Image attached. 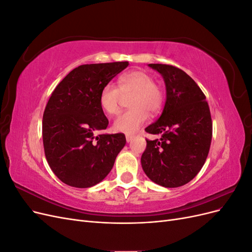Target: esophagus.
<instances>
[{
  "instance_id": "1",
  "label": "esophagus",
  "mask_w": 252,
  "mask_h": 252,
  "mask_svg": "<svg viewBox=\"0 0 252 252\" xmlns=\"http://www.w3.org/2000/svg\"><path fill=\"white\" fill-rule=\"evenodd\" d=\"M133 138H134V135H132V134H126V141L128 143L131 142L133 140Z\"/></svg>"
}]
</instances>
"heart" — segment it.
I'll return each instance as SVG.
<instances>
[{"instance_id": "obj_1", "label": "heart", "mask_w": 252, "mask_h": 252, "mask_svg": "<svg viewBox=\"0 0 252 252\" xmlns=\"http://www.w3.org/2000/svg\"><path fill=\"white\" fill-rule=\"evenodd\" d=\"M119 88L106 84L100 94V105L109 116H116L121 110L124 97L130 96V109L122 113L113 122V129L118 132L132 133L146 123L149 112L156 114L162 108L164 93L154 78L142 70H132L122 74L118 81Z\"/></svg>"}]
</instances>
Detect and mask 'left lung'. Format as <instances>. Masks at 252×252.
I'll use <instances>...</instances> for the list:
<instances>
[{
    "label": "left lung",
    "mask_w": 252,
    "mask_h": 252,
    "mask_svg": "<svg viewBox=\"0 0 252 252\" xmlns=\"http://www.w3.org/2000/svg\"><path fill=\"white\" fill-rule=\"evenodd\" d=\"M161 73L166 102L161 117L145 128L159 139L146 140L141 163L147 177L166 188L187 184L200 172L207 158L212 121L206 96L197 84L178 67L149 64Z\"/></svg>",
    "instance_id": "1"
}]
</instances>
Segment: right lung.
Returning <instances> with one entry per match:
<instances>
[{"label": "right lung", "instance_id": "1", "mask_svg": "<svg viewBox=\"0 0 252 252\" xmlns=\"http://www.w3.org/2000/svg\"><path fill=\"white\" fill-rule=\"evenodd\" d=\"M128 62L74 68L53 90L43 114V144L51 170L65 184L88 188L103 181L126 144L123 133L102 134L108 120L100 105L102 88Z\"/></svg>", "mask_w": 252, "mask_h": 252}]
</instances>
